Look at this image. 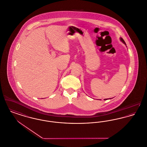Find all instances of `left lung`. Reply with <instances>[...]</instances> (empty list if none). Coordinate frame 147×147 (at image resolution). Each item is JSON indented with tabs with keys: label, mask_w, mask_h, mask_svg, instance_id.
<instances>
[{
	"label": "left lung",
	"mask_w": 147,
	"mask_h": 147,
	"mask_svg": "<svg viewBox=\"0 0 147 147\" xmlns=\"http://www.w3.org/2000/svg\"><path fill=\"white\" fill-rule=\"evenodd\" d=\"M120 39H121V42H122L123 43L125 44V42H124V40H123V39L122 38H120ZM125 45H126V44H125ZM104 100H107V99H104Z\"/></svg>",
	"instance_id": "left-lung-1"
}]
</instances>
